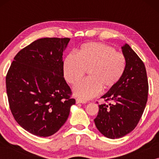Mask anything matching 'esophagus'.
Returning a JSON list of instances; mask_svg holds the SVG:
<instances>
[{
	"instance_id": "obj_1",
	"label": "esophagus",
	"mask_w": 159,
	"mask_h": 159,
	"mask_svg": "<svg viewBox=\"0 0 159 159\" xmlns=\"http://www.w3.org/2000/svg\"><path fill=\"white\" fill-rule=\"evenodd\" d=\"M87 101H82V100H80V99H77L76 100V103H86Z\"/></svg>"
}]
</instances>
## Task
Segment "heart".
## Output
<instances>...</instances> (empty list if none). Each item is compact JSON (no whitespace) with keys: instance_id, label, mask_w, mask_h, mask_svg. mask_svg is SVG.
<instances>
[{"instance_id":"b5f03b06","label":"heart","mask_w":159,"mask_h":159,"mask_svg":"<svg viewBox=\"0 0 159 159\" xmlns=\"http://www.w3.org/2000/svg\"><path fill=\"white\" fill-rule=\"evenodd\" d=\"M126 59L121 53L105 43L90 42L82 45L77 55L70 53L64 59L63 71L65 79L74 84L89 71L90 77L78 82L73 88L75 96L88 100L96 96L101 88L116 85L124 75Z\"/></svg>"}]
</instances>
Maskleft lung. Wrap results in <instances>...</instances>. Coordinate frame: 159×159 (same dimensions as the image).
I'll return each mask as SVG.
<instances>
[{
	"label": "left lung",
	"mask_w": 159,
	"mask_h": 159,
	"mask_svg": "<svg viewBox=\"0 0 159 159\" xmlns=\"http://www.w3.org/2000/svg\"><path fill=\"white\" fill-rule=\"evenodd\" d=\"M126 69L118 83L101 98L109 103L98 106L95 126L106 138H122L133 130L146 106L148 94L146 69L129 45L121 46Z\"/></svg>",
	"instance_id": "left-lung-1"
}]
</instances>
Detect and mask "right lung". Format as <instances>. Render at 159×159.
<instances>
[{"label": "right lung", "instance_id": "obj_1", "mask_svg": "<svg viewBox=\"0 0 159 159\" xmlns=\"http://www.w3.org/2000/svg\"><path fill=\"white\" fill-rule=\"evenodd\" d=\"M69 38L38 39L16 54L6 77L15 120L34 135L55 134L68 119L71 89L64 77L63 53Z\"/></svg>", "mask_w": 159, "mask_h": 159}]
</instances>
